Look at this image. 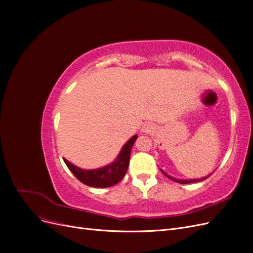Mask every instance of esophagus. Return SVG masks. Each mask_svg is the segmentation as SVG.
<instances>
[{
  "label": "esophagus",
  "mask_w": 253,
  "mask_h": 253,
  "mask_svg": "<svg viewBox=\"0 0 253 253\" xmlns=\"http://www.w3.org/2000/svg\"><path fill=\"white\" fill-rule=\"evenodd\" d=\"M153 131H154V127H153V126L150 125V124H145V125L142 126V133L150 134V133H152Z\"/></svg>",
  "instance_id": "esophagus-1"
}]
</instances>
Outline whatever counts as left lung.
<instances>
[{
    "mask_svg": "<svg viewBox=\"0 0 253 253\" xmlns=\"http://www.w3.org/2000/svg\"><path fill=\"white\" fill-rule=\"evenodd\" d=\"M162 172L167 176L168 178H170V179H172V180H174V181H177V182H179V183H191V182H197V181H203V180H205L206 178H208L209 176H206V177H203V178H197V179H176V178H173L172 176H170V175H168V174H166L163 170H162Z\"/></svg>",
    "mask_w": 253,
    "mask_h": 253,
    "instance_id": "8db88e82",
    "label": "left lung"
}]
</instances>
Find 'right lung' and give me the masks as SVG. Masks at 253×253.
<instances>
[{
    "label": "right lung",
    "mask_w": 253,
    "mask_h": 253,
    "mask_svg": "<svg viewBox=\"0 0 253 253\" xmlns=\"http://www.w3.org/2000/svg\"><path fill=\"white\" fill-rule=\"evenodd\" d=\"M137 135H134L124 147H122L118 157L114 163L99 169L95 170H83L71 164L67 159H64V163L71 172L77 177L84 185L94 188H108L118 183L127 171L131 150L137 139Z\"/></svg>",
    "instance_id": "add662e5"
}]
</instances>
